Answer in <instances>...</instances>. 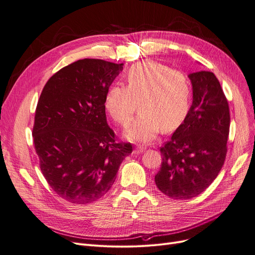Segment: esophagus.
<instances>
[{
    "mask_svg": "<svg viewBox=\"0 0 255 255\" xmlns=\"http://www.w3.org/2000/svg\"><path fill=\"white\" fill-rule=\"evenodd\" d=\"M145 150H146L145 147H142V146H136L133 152H134L135 154H139V153H142Z\"/></svg>",
    "mask_w": 255,
    "mask_h": 255,
    "instance_id": "esophagus-1",
    "label": "esophagus"
}]
</instances>
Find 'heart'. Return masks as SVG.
I'll use <instances>...</instances> for the list:
<instances>
[{
	"mask_svg": "<svg viewBox=\"0 0 255 255\" xmlns=\"http://www.w3.org/2000/svg\"><path fill=\"white\" fill-rule=\"evenodd\" d=\"M124 82L125 86L107 88L103 105L116 123L125 126L137 102L140 113L125 131L130 140L150 141L160 129L171 131L179 127L189 114L191 82L181 71L146 60L132 65L124 75Z\"/></svg>",
	"mask_w": 255,
	"mask_h": 255,
	"instance_id": "b5f03b06",
	"label": "heart"
}]
</instances>
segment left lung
Masks as SVG:
<instances>
[{"instance_id":"1","label":"left lung","mask_w":255,"mask_h":255,"mask_svg":"<svg viewBox=\"0 0 255 255\" xmlns=\"http://www.w3.org/2000/svg\"><path fill=\"white\" fill-rule=\"evenodd\" d=\"M193 103L183 123L160 148L161 168L155 175L158 190L172 199L200 195L222 169L229 134L227 99L214 73L189 75Z\"/></svg>"}]
</instances>
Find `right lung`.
Returning a JSON list of instances; mask_svg holds the SVG:
<instances>
[{
    "mask_svg": "<svg viewBox=\"0 0 255 255\" xmlns=\"http://www.w3.org/2000/svg\"><path fill=\"white\" fill-rule=\"evenodd\" d=\"M123 63L85 58L64 66L46 83L32 135L40 170L59 197L86 204L113 186L120 164L132 152L117 142L103 105Z\"/></svg>",
    "mask_w": 255,
    "mask_h": 255,
    "instance_id": "obj_1",
    "label": "right lung"
}]
</instances>
